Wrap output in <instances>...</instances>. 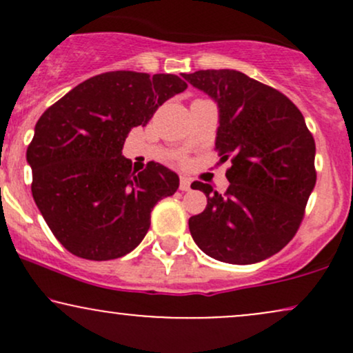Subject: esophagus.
I'll return each mask as SVG.
<instances>
[{
	"label": "esophagus",
	"instance_id": "obj_1",
	"mask_svg": "<svg viewBox=\"0 0 353 353\" xmlns=\"http://www.w3.org/2000/svg\"><path fill=\"white\" fill-rule=\"evenodd\" d=\"M179 189L181 190H189L190 189V179L189 177H181V182H179Z\"/></svg>",
	"mask_w": 353,
	"mask_h": 353
}]
</instances>
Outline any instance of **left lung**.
I'll return each instance as SVG.
<instances>
[{"label":"left lung","mask_w":353,"mask_h":353,"mask_svg":"<svg viewBox=\"0 0 353 353\" xmlns=\"http://www.w3.org/2000/svg\"><path fill=\"white\" fill-rule=\"evenodd\" d=\"M219 104L216 151L230 159L229 188H190L208 196L189 219L202 252L228 264H255L277 254L297 234L317 181L315 141L299 108L277 89L234 70L182 74Z\"/></svg>","instance_id":"8db88e82"}]
</instances>
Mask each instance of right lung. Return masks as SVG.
Returning a JSON list of instances; mask_svg holds the SVG:
<instances>
[{
    "mask_svg": "<svg viewBox=\"0 0 353 353\" xmlns=\"http://www.w3.org/2000/svg\"><path fill=\"white\" fill-rule=\"evenodd\" d=\"M185 88L176 74L103 72L43 112L26 151L31 192L64 249L111 261L141 244L152 208L176 192L179 177L154 161L137 172L121 151L132 128Z\"/></svg>",
    "mask_w": 353,
    "mask_h": 353,
    "instance_id": "right-lung-1",
    "label": "right lung"
}]
</instances>
